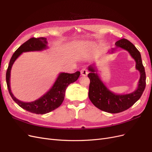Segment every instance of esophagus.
<instances>
[{"instance_id":"obj_1","label":"esophagus","mask_w":152,"mask_h":152,"mask_svg":"<svg viewBox=\"0 0 152 152\" xmlns=\"http://www.w3.org/2000/svg\"><path fill=\"white\" fill-rule=\"evenodd\" d=\"M80 73H81V75L82 76H86L87 74H88V72H87V70H86V68L82 69L81 71H80Z\"/></svg>"}]
</instances>
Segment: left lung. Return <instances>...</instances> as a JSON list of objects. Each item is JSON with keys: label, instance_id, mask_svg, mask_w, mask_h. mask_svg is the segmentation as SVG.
<instances>
[{"label": "left lung", "instance_id": "obj_1", "mask_svg": "<svg viewBox=\"0 0 152 152\" xmlns=\"http://www.w3.org/2000/svg\"><path fill=\"white\" fill-rule=\"evenodd\" d=\"M117 48H121L130 53L136 61V68L140 72V79L137 89L130 94H116L110 91L99 79L93 66L90 65L88 74L90 79L89 98L93 104L104 112L117 113L129 108L138 100L143 93L146 86V73L142 65L141 54L130 41L126 39L118 40L115 43ZM112 48L111 53H113Z\"/></svg>", "mask_w": 152, "mask_h": 152}]
</instances>
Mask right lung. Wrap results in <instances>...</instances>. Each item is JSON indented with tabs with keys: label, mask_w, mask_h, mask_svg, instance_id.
Returning a JSON list of instances; mask_svg holds the SVG:
<instances>
[{
	"label": "right lung",
	"mask_w": 152,
	"mask_h": 152,
	"mask_svg": "<svg viewBox=\"0 0 152 152\" xmlns=\"http://www.w3.org/2000/svg\"><path fill=\"white\" fill-rule=\"evenodd\" d=\"M47 39L45 37H33L26 41L12 54L6 72L7 89L12 99L22 108L36 114H45L58 108L65 98L66 87L75 82L80 74L79 71L73 73H59L52 88L46 94L34 102L25 103L16 99L11 93L10 88V73L14 62L22 53L42 50L47 48Z\"/></svg>",
	"instance_id": "obj_1"
}]
</instances>
